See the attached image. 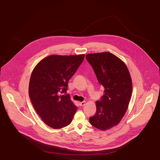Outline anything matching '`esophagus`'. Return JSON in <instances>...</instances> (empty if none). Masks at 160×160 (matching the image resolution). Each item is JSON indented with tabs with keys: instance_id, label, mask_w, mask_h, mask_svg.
I'll list each match as a JSON object with an SVG mask.
<instances>
[{
	"instance_id": "34e87169",
	"label": "esophagus",
	"mask_w": 160,
	"mask_h": 160,
	"mask_svg": "<svg viewBox=\"0 0 160 160\" xmlns=\"http://www.w3.org/2000/svg\"><path fill=\"white\" fill-rule=\"evenodd\" d=\"M86 105V102H79V105L80 106H84Z\"/></svg>"
}]
</instances>
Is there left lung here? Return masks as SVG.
Instances as JSON below:
<instances>
[{
  "instance_id": "left-lung-1",
  "label": "left lung",
  "mask_w": 160,
  "mask_h": 160,
  "mask_svg": "<svg viewBox=\"0 0 160 160\" xmlns=\"http://www.w3.org/2000/svg\"><path fill=\"white\" fill-rule=\"evenodd\" d=\"M86 58L105 88L102 100L95 103L96 113L89 121L95 128L106 131L118 125L126 113L132 95V79L124 62L113 53H89Z\"/></svg>"
}]
</instances>
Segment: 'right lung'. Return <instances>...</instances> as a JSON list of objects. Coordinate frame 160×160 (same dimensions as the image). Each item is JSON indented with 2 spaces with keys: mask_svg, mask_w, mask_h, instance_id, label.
<instances>
[{
  "mask_svg": "<svg viewBox=\"0 0 160 160\" xmlns=\"http://www.w3.org/2000/svg\"><path fill=\"white\" fill-rule=\"evenodd\" d=\"M78 55H51L41 60L33 69L29 84L32 104L44 123L55 129L69 125L77 107L67 91L68 82L84 59Z\"/></svg>",
  "mask_w": 160,
  "mask_h": 160,
  "instance_id": "1",
  "label": "right lung"
}]
</instances>
